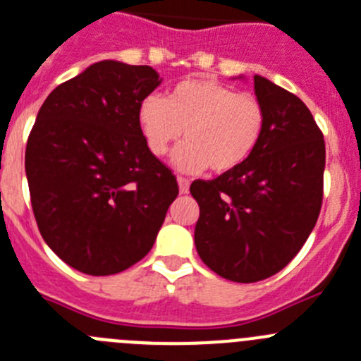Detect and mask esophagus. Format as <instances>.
Segmentation results:
<instances>
[{"label":"esophagus","instance_id":"obj_1","mask_svg":"<svg viewBox=\"0 0 361 361\" xmlns=\"http://www.w3.org/2000/svg\"><path fill=\"white\" fill-rule=\"evenodd\" d=\"M178 185H180V192L181 194H187L188 192V187H190V181H188L187 178L178 176Z\"/></svg>","mask_w":361,"mask_h":361}]
</instances>
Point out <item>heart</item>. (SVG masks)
<instances>
[{"label": "heart", "mask_w": 361, "mask_h": 361, "mask_svg": "<svg viewBox=\"0 0 361 361\" xmlns=\"http://www.w3.org/2000/svg\"><path fill=\"white\" fill-rule=\"evenodd\" d=\"M136 118L157 157H164L185 129L187 142L173 152L174 167L183 173L207 167L217 174L235 171L250 160L266 129L264 106L257 97L204 79L178 82L165 99L145 97Z\"/></svg>", "instance_id": "1"}]
</instances>
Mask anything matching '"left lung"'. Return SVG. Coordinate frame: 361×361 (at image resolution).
<instances>
[{"instance_id": "1", "label": "left lung", "mask_w": 361, "mask_h": 361, "mask_svg": "<svg viewBox=\"0 0 361 361\" xmlns=\"http://www.w3.org/2000/svg\"><path fill=\"white\" fill-rule=\"evenodd\" d=\"M253 90L266 111L259 147L235 171L190 185L197 253L233 282L281 271L317 225L324 196L326 144L307 106L261 75Z\"/></svg>"}]
</instances>
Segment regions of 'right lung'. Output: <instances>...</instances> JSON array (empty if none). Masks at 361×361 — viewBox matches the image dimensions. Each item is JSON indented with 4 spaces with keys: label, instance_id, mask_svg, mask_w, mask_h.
<instances>
[{
    "label": "right lung",
    "instance_id": "obj_1",
    "mask_svg": "<svg viewBox=\"0 0 361 361\" xmlns=\"http://www.w3.org/2000/svg\"><path fill=\"white\" fill-rule=\"evenodd\" d=\"M160 82L151 66L100 61L39 109L25 152L32 209L44 243L82 274L113 275L144 259L176 200V176L136 118Z\"/></svg>",
    "mask_w": 361,
    "mask_h": 361
}]
</instances>
